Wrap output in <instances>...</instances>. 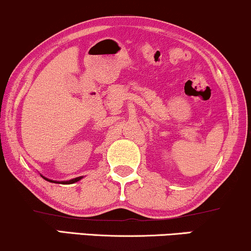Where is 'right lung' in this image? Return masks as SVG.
<instances>
[{"instance_id": "add662e5", "label": "right lung", "mask_w": 251, "mask_h": 251, "mask_svg": "<svg viewBox=\"0 0 251 251\" xmlns=\"http://www.w3.org/2000/svg\"><path fill=\"white\" fill-rule=\"evenodd\" d=\"M44 178H45V177H44ZM81 178H82V177H76V178L68 180V182H61V183H63V184H72V183L77 182V180H80ZM45 179H46V180H49V182H52V183H59V182H54V180H50V179H47V178H45Z\"/></svg>"}]
</instances>
